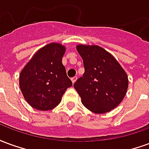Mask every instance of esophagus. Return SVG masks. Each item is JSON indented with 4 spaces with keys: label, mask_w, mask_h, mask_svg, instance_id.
<instances>
[{
    "label": "esophagus",
    "mask_w": 149,
    "mask_h": 149,
    "mask_svg": "<svg viewBox=\"0 0 149 149\" xmlns=\"http://www.w3.org/2000/svg\"><path fill=\"white\" fill-rule=\"evenodd\" d=\"M77 77H72V79H71L72 82L73 84H74L75 82L77 81Z\"/></svg>",
    "instance_id": "34e87169"
}]
</instances>
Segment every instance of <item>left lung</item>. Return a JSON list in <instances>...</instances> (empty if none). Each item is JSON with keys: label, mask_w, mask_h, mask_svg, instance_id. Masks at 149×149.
I'll return each instance as SVG.
<instances>
[{"label": "left lung", "mask_w": 149, "mask_h": 149, "mask_svg": "<svg viewBox=\"0 0 149 149\" xmlns=\"http://www.w3.org/2000/svg\"><path fill=\"white\" fill-rule=\"evenodd\" d=\"M83 59L84 73L73 84L81 102L95 113L111 111L124 99L127 74L109 52L97 45L77 46Z\"/></svg>", "instance_id": "obj_1"}]
</instances>
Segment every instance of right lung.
<instances>
[{
    "instance_id": "add662e5",
    "label": "right lung",
    "mask_w": 149,
    "mask_h": 149,
    "mask_svg": "<svg viewBox=\"0 0 149 149\" xmlns=\"http://www.w3.org/2000/svg\"><path fill=\"white\" fill-rule=\"evenodd\" d=\"M65 52L61 45L49 44L38 50L21 71V93L34 109H52L61 103L66 89L72 85L62 64Z\"/></svg>"
}]
</instances>
